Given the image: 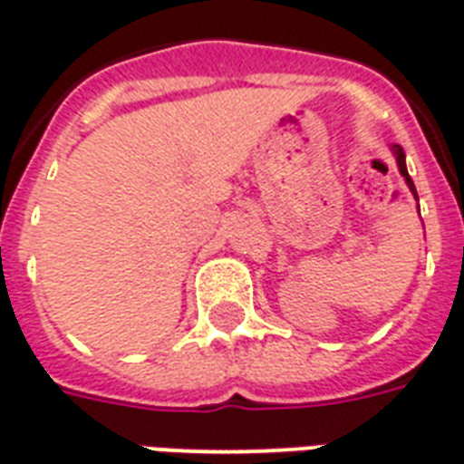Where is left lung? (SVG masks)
<instances>
[{"label": "left lung", "instance_id": "1", "mask_svg": "<svg viewBox=\"0 0 464 464\" xmlns=\"http://www.w3.org/2000/svg\"><path fill=\"white\" fill-rule=\"evenodd\" d=\"M392 152H394V157H397V167H400L401 176H404V181H407L409 191H411V193H414V196H416L414 181H411V176H409V171H407V160H404V150H401L400 145H394V147H392Z\"/></svg>", "mask_w": 464, "mask_h": 464}]
</instances>
